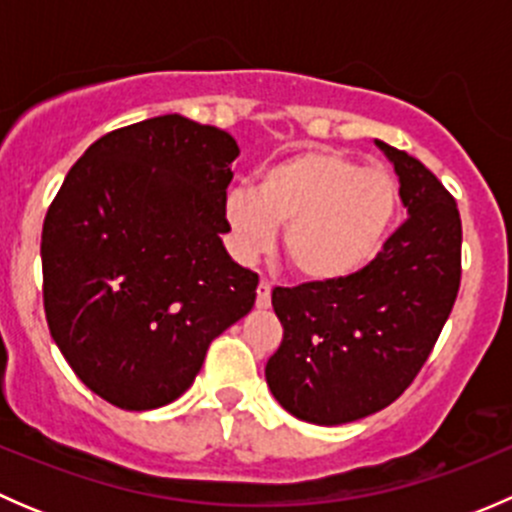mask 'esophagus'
I'll use <instances>...</instances> for the list:
<instances>
[{
    "instance_id": "1",
    "label": "esophagus",
    "mask_w": 512,
    "mask_h": 512,
    "mask_svg": "<svg viewBox=\"0 0 512 512\" xmlns=\"http://www.w3.org/2000/svg\"><path fill=\"white\" fill-rule=\"evenodd\" d=\"M270 294H272L270 282L262 280V282H260V287H257V307H260V309H267V307H270V302H272Z\"/></svg>"
}]
</instances>
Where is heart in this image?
Segmentation results:
<instances>
[{
  "label": "heart",
  "mask_w": 512,
  "mask_h": 512,
  "mask_svg": "<svg viewBox=\"0 0 512 512\" xmlns=\"http://www.w3.org/2000/svg\"><path fill=\"white\" fill-rule=\"evenodd\" d=\"M399 210V183L381 168L329 148L294 153L262 173L255 190L225 198L235 250H270L280 227L292 270L314 285H337L364 272L384 247Z\"/></svg>",
  "instance_id": "b5f03b06"
}]
</instances>
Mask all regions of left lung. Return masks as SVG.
<instances>
[{"label":"left lung","instance_id":"8db88e82","mask_svg":"<svg viewBox=\"0 0 512 512\" xmlns=\"http://www.w3.org/2000/svg\"><path fill=\"white\" fill-rule=\"evenodd\" d=\"M409 218L364 272L337 285L272 289L285 337L265 366L282 409L319 426L394 404L426 364L461 287V215L414 156L376 141Z\"/></svg>","mask_w":512,"mask_h":512}]
</instances>
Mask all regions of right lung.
Instances as JSON below:
<instances>
[{"instance_id": "right-lung-1", "label": "right lung", "mask_w": 512, "mask_h": 512, "mask_svg": "<svg viewBox=\"0 0 512 512\" xmlns=\"http://www.w3.org/2000/svg\"><path fill=\"white\" fill-rule=\"evenodd\" d=\"M235 138L168 113L106 133L44 218L49 332L108 404L151 411L190 389L210 342L245 317L257 275L223 232Z\"/></svg>"}]
</instances>
